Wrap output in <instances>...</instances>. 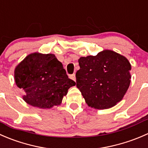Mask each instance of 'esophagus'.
Listing matches in <instances>:
<instances>
[{"label": "esophagus", "mask_w": 148, "mask_h": 148, "mask_svg": "<svg viewBox=\"0 0 148 148\" xmlns=\"http://www.w3.org/2000/svg\"><path fill=\"white\" fill-rule=\"evenodd\" d=\"M71 79H73V80H75H75H76L75 74H73V75H71Z\"/></svg>", "instance_id": "esophagus-1"}]
</instances>
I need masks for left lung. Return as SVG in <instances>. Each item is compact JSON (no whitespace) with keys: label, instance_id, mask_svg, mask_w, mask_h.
<instances>
[{"label":"left lung","instance_id":"1","mask_svg":"<svg viewBox=\"0 0 148 148\" xmlns=\"http://www.w3.org/2000/svg\"><path fill=\"white\" fill-rule=\"evenodd\" d=\"M78 62L76 86L88 106L107 109L122 100L131 82V64L125 57L104 49L96 56L81 57Z\"/></svg>","mask_w":148,"mask_h":148}]
</instances>
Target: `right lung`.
<instances>
[{
    "label": "right lung",
    "instance_id": "obj_1",
    "mask_svg": "<svg viewBox=\"0 0 148 148\" xmlns=\"http://www.w3.org/2000/svg\"><path fill=\"white\" fill-rule=\"evenodd\" d=\"M14 80L24 90L26 103L45 109L60 105L68 89L75 86L54 54L39 52L29 54L16 65Z\"/></svg>",
    "mask_w": 148,
    "mask_h": 148
}]
</instances>
